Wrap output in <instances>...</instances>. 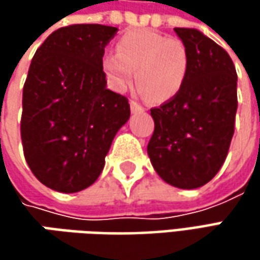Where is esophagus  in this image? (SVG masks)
Masks as SVG:
<instances>
[{
    "label": "esophagus",
    "instance_id": "1",
    "mask_svg": "<svg viewBox=\"0 0 260 260\" xmlns=\"http://www.w3.org/2000/svg\"><path fill=\"white\" fill-rule=\"evenodd\" d=\"M130 110H132V113H137V111H143L145 108L140 104H137L136 101H130Z\"/></svg>",
    "mask_w": 260,
    "mask_h": 260
}]
</instances>
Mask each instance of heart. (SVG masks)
I'll list each match as a JSON object with an SVG mask.
<instances>
[{
  "label": "heart",
  "instance_id": "obj_1",
  "mask_svg": "<svg viewBox=\"0 0 260 260\" xmlns=\"http://www.w3.org/2000/svg\"><path fill=\"white\" fill-rule=\"evenodd\" d=\"M101 68L115 91H125L136 76L142 94L153 103H165L182 89L189 56L182 40L143 28L121 36L117 53H104Z\"/></svg>",
  "mask_w": 260,
  "mask_h": 260
}]
</instances>
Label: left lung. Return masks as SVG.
<instances>
[{"mask_svg": "<svg viewBox=\"0 0 260 260\" xmlns=\"http://www.w3.org/2000/svg\"><path fill=\"white\" fill-rule=\"evenodd\" d=\"M189 68L182 89L150 108L155 130L147 153L157 175L176 188L194 189L214 178L235 133L237 74L221 46L195 28H175Z\"/></svg>", "mask_w": 260, "mask_h": 260, "instance_id": "obj_1", "label": "left lung"}]
</instances>
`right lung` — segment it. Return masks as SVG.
I'll use <instances>...</instances> for the list:
<instances>
[{
  "label": "right lung",
  "mask_w": 260,
  "mask_h": 260,
  "mask_svg": "<svg viewBox=\"0 0 260 260\" xmlns=\"http://www.w3.org/2000/svg\"><path fill=\"white\" fill-rule=\"evenodd\" d=\"M103 24L60 27L36 50L23 88V152L36 178L59 192L88 188L103 172L115 133L130 117L124 95L107 88Z\"/></svg>",
  "instance_id": "right-lung-1"
}]
</instances>
